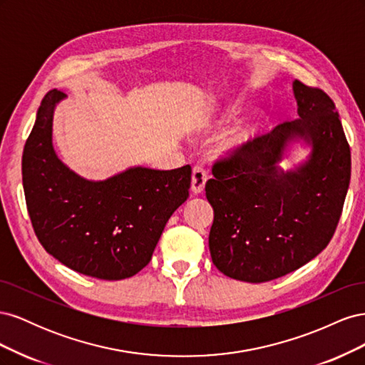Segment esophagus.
Instances as JSON below:
<instances>
[{
    "label": "esophagus",
    "instance_id": "esophagus-1",
    "mask_svg": "<svg viewBox=\"0 0 365 365\" xmlns=\"http://www.w3.org/2000/svg\"><path fill=\"white\" fill-rule=\"evenodd\" d=\"M208 180V173L202 165H195L192 172V190L195 193H201L204 190V185Z\"/></svg>",
    "mask_w": 365,
    "mask_h": 365
}]
</instances>
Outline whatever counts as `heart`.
Wrapping results in <instances>:
<instances>
[{
  "label": "heart",
  "instance_id": "obj_1",
  "mask_svg": "<svg viewBox=\"0 0 365 365\" xmlns=\"http://www.w3.org/2000/svg\"><path fill=\"white\" fill-rule=\"evenodd\" d=\"M235 111H236L235 108L227 109V115L230 117ZM260 126H262V121L257 115L240 121L239 125L231 128L227 132V135L222 140V149L227 152H233V153L244 150L250 145V143L257 137Z\"/></svg>",
  "mask_w": 365,
  "mask_h": 365
}]
</instances>
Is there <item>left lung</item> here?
I'll return each mask as SVG.
<instances>
[{"label":"left lung","mask_w":365,"mask_h":365,"mask_svg":"<svg viewBox=\"0 0 365 365\" xmlns=\"http://www.w3.org/2000/svg\"><path fill=\"white\" fill-rule=\"evenodd\" d=\"M298 117L213 164L205 196L215 219L208 236L215 267L263 283L311 262L332 239L350 182V146L335 103L323 90L294 82ZM295 138L313 148L295 171L278 168Z\"/></svg>","instance_id":"obj_1"}]
</instances>
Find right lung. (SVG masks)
I'll list each match as a JSON object with an SVG mask.
<instances>
[{
  "mask_svg": "<svg viewBox=\"0 0 365 365\" xmlns=\"http://www.w3.org/2000/svg\"><path fill=\"white\" fill-rule=\"evenodd\" d=\"M65 94L42 98L23 152L29 216L41 245L76 272L102 280L135 275L150 262L172 213L189 197L192 168H132L88 181L53 149V111Z\"/></svg>",
  "mask_w": 365,
  "mask_h": 365,
  "instance_id": "add662e5",
  "label": "right lung"
}]
</instances>
